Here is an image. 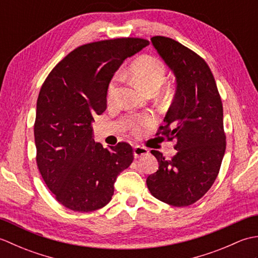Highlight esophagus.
I'll use <instances>...</instances> for the list:
<instances>
[{
    "instance_id": "obj_1",
    "label": "esophagus",
    "mask_w": 258,
    "mask_h": 258,
    "mask_svg": "<svg viewBox=\"0 0 258 258\" xmlns=\"http://www.w3.org/2000/svg\"><path fill=\"white\" fill-rule=\"evenodd\" d=\"M147 153H149V151H147V149H145V147H143V146L136 145L134 147V157L135 158H139L141 156H144V155L147 154Z\"/></svg>"
}]
</instances>
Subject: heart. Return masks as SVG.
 <instances>
[{
    "instance_id": "obj_1",
    "label": "heart",
    "mask_w": 258,
    "mask_h": 258,
    "mask_svg": "<svg viewBox=\"0 0 258 258\" xmlns=\"http://www.w3.org/2000/svg\"><path fill=\"white\" fill-rule=\"evenodd\" d=\"M128 76L135 83L140 84L147 92H155L163 83L165 76V67L160 58L152 55H141L130 65ZM118 91V79L115 78L108 85L106 100L112 103L116 97ZM149 118L135 119L130 125L134 134H140L145 126L150 125Z\"/></svg>"
}]
</instances>
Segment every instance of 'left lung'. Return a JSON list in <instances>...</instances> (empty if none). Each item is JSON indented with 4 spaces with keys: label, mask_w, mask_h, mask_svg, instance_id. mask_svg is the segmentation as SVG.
Masks as SVG:
<instances>
[{
    "label": "left lung",
    "mask_w": 258,
    "mask_h": 258,
    "mask_svg": "<svg viewBox=\"0 0 258 258\" xmlns=\"http://www.w3.org/2000/svg\"><path fill=\"white\" fill-rule=\"evenodd\" d=\"M153 46L176 78V93L156 135L176 140V155L166 160L152 150L160 166L146 185L168 205L194 204L212 187L226 149L223 104L215 79L199 54L173 38L153 36Z\"/></svg>",
    "instance_id": "left-lung-1"
}]
</instances>
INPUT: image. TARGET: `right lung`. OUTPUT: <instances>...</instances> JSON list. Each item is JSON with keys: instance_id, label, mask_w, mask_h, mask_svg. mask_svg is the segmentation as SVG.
Returning <instances> with one entry per match:
<instances>
[{"instance_id": "obj_1", "label": "right lung", "mask_w": 258, "mask_h": 258, "mask_svg": "<svg viewBox=\"0 0 258 258\" xmlns=\"http://www.w3.org/2000/svg\"><path fill=\"white\" fill-rule=\"evenodd\" d=\"M150 44L122 37L75 48L56 64L36 102V163L55 200L92 212L112 200L117 175L132 164L133 149L119 142L104 149L93 140L92 120L106 109L108 84L125 58Z\"/></svg>"}]
</instances>
